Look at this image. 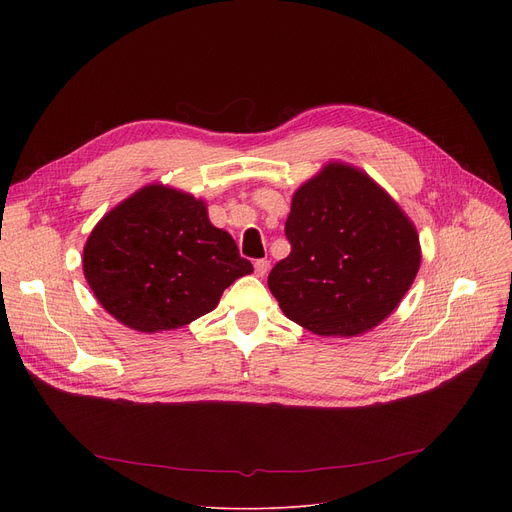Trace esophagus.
Returning a JSON list of instances; mask_svg holds the SVG:
<instances>
[{"label": "esophagus", "mask_w": 512, "mask_h": 512, "mask_svg": "<svg viewBox=\"0 0 512 512\" xmlns=\"http://www.w3.org/2000/svg\"><path fill=\"white\" fill-rule=\"evenodd\" d=\"M267 272H270V261H267V259H257L255 261V274L259 278H265Z\"/></svg>", "instance_id": "34e87169"}]
</instances>
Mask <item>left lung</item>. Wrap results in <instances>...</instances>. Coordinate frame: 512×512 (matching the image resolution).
Here are the masks:
<instances>
[{"label": "left lung", "instance_id": "obj_1", "mask_svg": "<svg viewBox=\"0 0 512 512\" xmlns=\"http://www.w3.org/2000/svg\"><path fill=\"white\" fill-rule=\"evenodd\" d=\"M290 255L267 286L284 315L319 336H355L384 321L411 288L419 236L367 174L330 164L292 197Z\"/></svg>", "mask_w": 512, "mask_h": 512}]
</instances>
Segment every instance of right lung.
I'll return each instance as SVG.
<instances>
[{
    "mask_svg": "<svg viewBox=\"0 0 512 512\" xmlns=\"http://www.w3.org/2000/svg\"><path fill=\"white\" fill-rule=\"evenodd\" d=\"M83 270L120 324L161 332L209 313L253 265L228 232L211 226L203 201L151 184L95 226Z\"/></svg>",
    "mask_w": 512,
    "mask_h": 512,
    "instance_id": "obj_1",
    "label": "right lung"
}]
</instances>
